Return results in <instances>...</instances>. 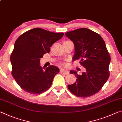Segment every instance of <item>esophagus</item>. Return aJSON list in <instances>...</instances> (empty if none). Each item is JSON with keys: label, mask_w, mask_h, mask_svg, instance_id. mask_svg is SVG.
Returning a JSON list of instances; mask_svg holds the SVG:
<instances>
[{"label": "esophagus", "mask_w": 122, "mask_h": 122, "mask_svg": "<svg viewBox=\"0 0 122 122\" xmlns=\"http://www.w3.org/2000/svg\"><path fill=\"white\" fill-rule=\"evenodd\" d=\"M60 73H61V74H65V75H67L68 74L69 72L68 71L66 70V69H60Z\"/></svg>", "instance_id": "obj_1"}]
</instances>
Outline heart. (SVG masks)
I'll return each mask as SVG.
<instances>
[{
  "label": "heart",
  "instance_id": "1",
  "mask_svg": "<svg viewBox=\"0 0 122 122\" xmlns=\"http://www.w3.org/2000/svg\"><path fill=\"white\" fill-rule=\"evenodd\" d=\"M61 64L62 65H66V63H64V62H62V63H61Z\"/></svg>",
  "mask_w": 122,
  "mask_h": 122
}]
</instances>
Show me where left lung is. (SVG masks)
I'll list each match as a JSON object with an SVG mask.
<instances>
[{
  "label": "left lung",
  "instance_id": "8db88e82",
  "mask_svg": "<svg viewBox=\"0 0 122 122\" xmlns=\"http://www.w3.org/2000/svg\"><path fill=\"white\" fill-rule=\"evenodd\" d=\"M65 35L74 44L73 60L80 59L81 66L86 68L82 74L70 71L76 79L74 84L68 85L69 90L79 97L94 95L101 90L110 76L111 57L105 42L99 34L85 28L67 32Z\"/></svg>",
  "mask_w": 122,
  "mask_h": 122
}]
</instances>
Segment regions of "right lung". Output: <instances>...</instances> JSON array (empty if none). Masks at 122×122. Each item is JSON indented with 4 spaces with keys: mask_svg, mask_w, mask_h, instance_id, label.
<instances>
[{
    "mask_svg": "<svg viewBox=\"0 0 122 122\" xmlns=\"http://www.w3.org/2000/svg\"><path fill=\"white\" fill-rule=\"evenodd\" d=\"M63 32L34 28L19 37L11 54L12 76L20 87L30 94H40L49 89L60 69L50 66L45 70L40 59L49 53L53 44L62 37Z\"/></svg>",
    "mask_w": 122,
    "mask_h": 122,
    "instance_id": "right-lung-1",
    "label": "right lung"
}]
</instances>
